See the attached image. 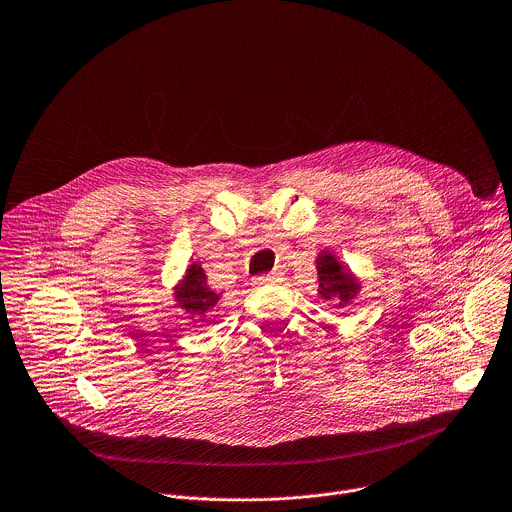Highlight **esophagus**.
<instances>
[{"instance_id": "1", "label": "esophagus", "mask_w": 512, "mask_h": 512, "mask_svg": "<svg viewBox=\"0 0 512 512\" xmlns=\"http://www.w3.org/2000/svg\"><path fill=\"white\" fill-rule=\"evenodd\" d=\"M283 279V275L279 273H269V275H261V277H255V285H269V283H279Z\"/></svg>"}]
</instances>
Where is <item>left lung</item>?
<instances>
[{
	"instance_id": "1",
	"label": "left lung",
	"mask_w": 512,
	"mask_h": 512,
	"mask_svg": "<svg viewBox=\"0 0 512 512\" xmlns=\"http://www.w3.org/2000/svg\"><path fill=\"white\" fill-rule=\"evenodd\" d=\"M317 275H319V295L325 303H331L337 309L347 307L361 293V279L343 263L333 251L323 249L317 259Z\"/></svg>"
}]
</instances>
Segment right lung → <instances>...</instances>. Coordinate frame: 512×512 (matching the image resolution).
Segmentation results:
<instances>
[{
  "mask_svg": "<svg viewBox=\"0 0 512 512\" xmlns=\"http://www.w3.org/2000/svg\"><path fill=\"white\" fill-rule=\"evenodd\" d=\"M173 299H175V305L183 309L189 319L205 321V317L213 313L215 307L219 305L221 293H215L207 285L205 269L197 261H191L181 281L173 287Z\"/></svg>",
  "mask_w": 512,
  "mask_h": 512,
  "instance_id": "add662e5",
  "label": "right lung"
}]
</instances>
